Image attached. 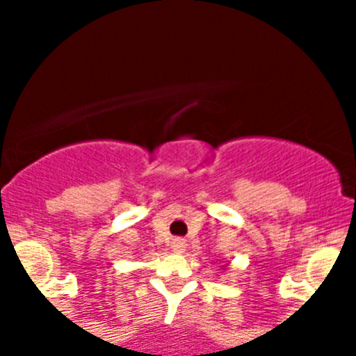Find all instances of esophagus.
Wrapping results in <instances>:
<instances>
[{"instance_id":"34e87169","label":"esophagus","mask_w":356,"mask_h":356,"mask_svg":"<svg viewBox=\"0 0 356 356\" xmlns=\"http://www.w3.org/2000/svg\"><path fill=\"white\" fill-rule=\"evenodd\" d=\"M184 248H185V238H172L171 241V250L172 251H176V253H181V251H184Z\"/></svg>"}]
</instances>
